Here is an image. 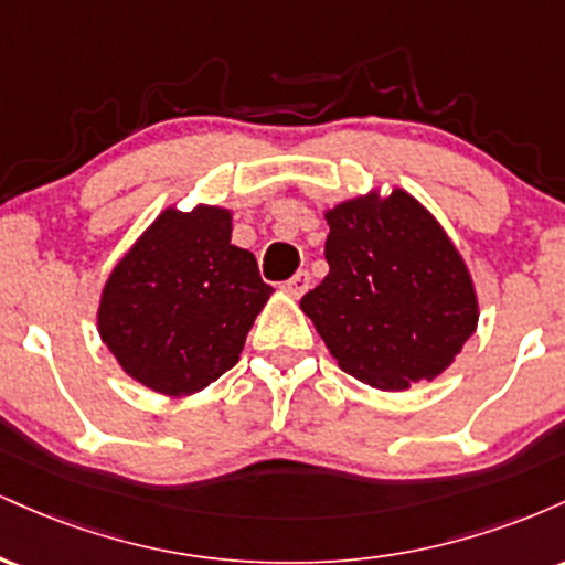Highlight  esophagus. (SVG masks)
<instances>
[{"instance_id": "esophagus-1", "label": "esophagus", "mask_w": 565, "mask_h": 565, "mask_svg": "<svg viewBox=\"0 0 565 565\" xmlns=\"http://www.w3.org/2000/svg\"><path fill=\"white\" fill-rule=\"evenodd\" d=\"M284 289H287V295H291V297H302L305 291L310 289L308 270H297V274L291 276L289 281H284Z\"/></svg>"}]
</instances>
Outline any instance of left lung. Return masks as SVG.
<instances>
[{
    "instance_id": "obj_1",
    "label": "left lung",
    "mask_w": 565,
    "mask_h": 565,
    "mask_svg": "<svg viewBox=\"0 0 565 565\" xmlns=\"http://www.w3.org/2000/svg\"><path fill=\"white\" fill-rule=\"evenodd\" d=\"M329 274L300 300L350 377L404 391L433 380L476 332L478 300L462 257L406 191L327 212Z\"/></svg>"
}]
</instances>
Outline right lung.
<instances>
[{
    "label": "right lung",
    "mask_w": 565,
    "mask_h": 565,
    "mask_svg": "<svg viewBox=\"0 0 565 565\" xmlns=\"http://www.w3.org/2000/svg\"><path fill=\"white\" fill-rule=\"evenodd\" d=\"M270 291L228 210H167L108 276L97 327L129 377L188 395L236 364Z\"/></svg>",
    "instance_id": "right-lung-1"
}]
</instances>
